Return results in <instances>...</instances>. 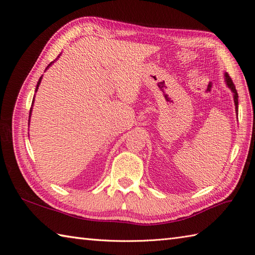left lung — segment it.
I'll list each match as a JSON object with an SVG mask.
<instances>
[{"instance_id":"8db88e82","label":"left lung","mask_w":255,"mask_h":255,"mask_svg":"<svg viewBox=\"0 0 255 255\" xmlns=\"http://www.w3.org/2000/svg\"><path fill=\"white\" fill-rule=\"evenodd\" d=\"M225 79H226L227 86L231 89V91L233 92V99H234V103H235V111H236V114H237V112H238V94H237V90H236V88L234 86L232 80H231L230 75L227 72L225 73Z\"/></svg>"}]
</instances>
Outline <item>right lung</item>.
<instances>
[{
    "mask_svg": "<svg viewBox=\"0 0 255 255\" xmlns=\"http://www.w3.org/2000/svg\"><path fill=\"white\" fill-rule=\"evenodd\" d=\"M59 55H60V54H59ZM59 57V56H58ZM57 57V58H58ZM56 58V59H57ZM55 59V60H56ZM55 60H54V61H55ZM54 61H52V63H50L49 65H48V67L47 68H45V70H48V69H49V67L50 66H52V64L54 63ZM41 80H42V75L40 76V79H39V81H38V83H37V86H36V89H35V92H37V90H38V87H39V85H40V83H41ZM34 100H35V98L33 99V102H32V106H33V104H34ZM32 109H33V107H30V110H29V119H30V115H32ZM29 119H28V121H29ZM28 125H29V123H28Z\"/></svg>",
    "mask_w": 255,
    "mask_h": 255,
    "instance_id": "1",
    "label": "right lung"
}]
</instances>
